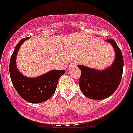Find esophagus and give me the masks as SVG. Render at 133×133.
I'll return each mask as SVG.
<instances>
[{"label": "esophagus", "mask_w": 133, "mask_h": 133, "mask_svg": "<svg viewBox=\"0 0 133 133\" xmlns=\"http://www.w3.org/2000/svg\"><path fill=\"white\" fill-rule=\"evenodd\" d=\"M77 66V61L76 60H73V61L70 63V66L73 67V66Z\"/></svg>", "instance_id": "1"}]
</instances>
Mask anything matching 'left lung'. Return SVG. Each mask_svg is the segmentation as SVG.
Here are the masks:
<instances>
[{
	"mask_svg": "<svg viewBox=\"0 0 133 133\" xmlns=\"http://www.w3.org/2000/svg\"><path fill=\"white\" fill-rule=\"evenodd\" d=\"M114 48L115 60L110 66L103 70L78 65L81 71L79 88L87 97L92 99H103L114 93L120 84L124 67V59L120 49L112 39H107Z\"/></svg>",
	"mask_w": 133,
	"mask_h": 133,
	"instance_id": "8db88e82",
	"label": "left lung"
}]
</instances>
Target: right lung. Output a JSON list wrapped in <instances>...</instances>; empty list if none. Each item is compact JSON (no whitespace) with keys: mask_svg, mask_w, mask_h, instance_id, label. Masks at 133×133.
I'll list each match as a JSON object with an SVG mask.
<instances>
[{"mask_svg":"<svg viewBox=\"0 0 133 133\" xmlns=\"http://www.w3.org/2000/svg\"><path fill=\"white\" fill-rule=\"evenodd\" d=\"M29 38L20 40L13 52L9 63V73L11 82L19 95L30 103H41L48 100L54 95L58 79L64 70H51L36 77H28L19 71L16 66V57L21 44Z\"/></svg>","mask_w":133,"mask_h":133,"instance_id":"1","label":"right lung"}]
</instances>
